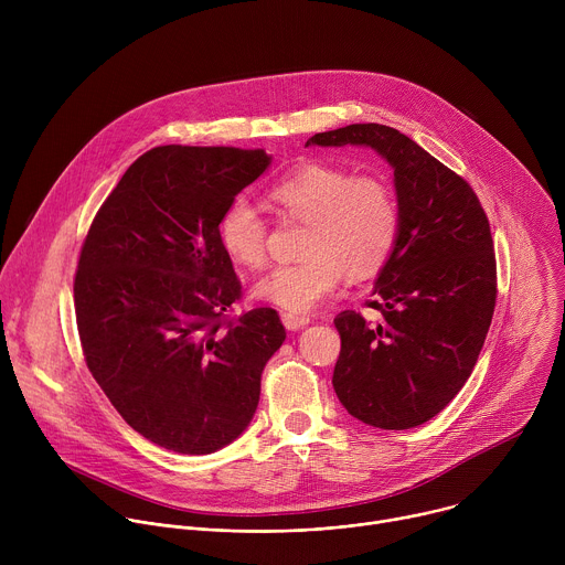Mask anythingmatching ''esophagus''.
I'll use <instances>...</instances> for the list:
<instances>
[{
  "label": "esophagus",
  "instance_id": "34e87169",
  "mask_svg": "<svg viewBox=\"0 0 565 565\" xmlns=\"http://www.w3.org/2000/svg\"><path fill=\"white\" fill-rule=\"evenodd\" d=\"M281 321H284V327L288 331H299V329H306L310 324V319L306 315H295V312H284Z\"/></svg>",
  "mask_w": 565,
  "mask_h": 565
}]
</instances>
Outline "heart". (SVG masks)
Wrapping results in <instances>:
<instances>
[{"label":"heart","mask_w":565,"mask_h":565,"mask_svg":"<svg viewBox=\"0 0 565 565\" xmlns=\"http://www.w3.org/2000/svg\"><path fill=\"white\" fill-rule=\"evenodd\" d=\"M273 203L286 216L306 218L303 259L275 266L250 292L255 299L290 312H308L342 281L377 273L391 257L399 234V207L377 177H353L344 168L306 163L270 188ZM268 225L248 199H234L218 218L225 255L246 268L266 259Z\"/></svg>","instance_id":"heart-1"}]
</instances>
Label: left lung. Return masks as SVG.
<instances>
[{
  "instance_id": "left-lung-1",
  "label": "left lung",
  "mask_w": 565,
  "mask_h": 565,
  "mask_svg": "<svg viewBox=\"0 0 565 565\" xmlns=\"http://www.w3.org/2000/svg\"><path fill=\"white\" fill-rule=\"evenodd\" d=\"M308 145L371 147L393 170L399 234L369 301L382 319L335 317L333 388L364 425L418 427L456 397L486 344L497 303L490 221L467 181L393 127L349 125Z\"/></svg>"
}]
</instances>
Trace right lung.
Here are the masks:
<instances>
[{
    "label": "right lung",
    "instance_id": "1",
    "mask_svg": "<svg viewBox=\"0 0 565 565\" xmlns=\"http://www.w3.org/2000/svg\"><path fill=\"white\" fill-rule=\"evenodd\" d=\"M270 160L264 149L153 147L85 238L73 297L87 366L125 423L158 447L201 456L236 440L286 340L273 308L221 321L241 284L218 218Z\"/></svg>",
    "mask_w": 565,
    "mask_h": 565
}]
</instances>
